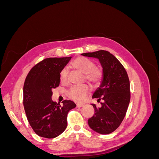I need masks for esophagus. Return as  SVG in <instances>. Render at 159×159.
I'll return each instance as SVG.
<instances>
[{"label": "esophagus", "instance_id": "obj_1", "mask_svg": "<svg viewBox=\"0 0 159 159\" xmlns=\"http://www.w3.org/2000/svg\"><path fill=\"white\" fill-rule=\"evenodd\" d=\"M76 106H77V107H84V104H80V103H78L76 105Z\"/></svg>", "mask_w": 159, "mask_h": 159}]
</instances>
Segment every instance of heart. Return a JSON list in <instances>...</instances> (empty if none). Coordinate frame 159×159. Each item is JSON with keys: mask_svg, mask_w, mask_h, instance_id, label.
Listing matches in <instances>:
<instances>
[{"mask_svg": "<svg viewBox=\"0 0 159 159\" xmlns=\"http://www.w3.org/2000/svg\"><path fill=\"white\" fill-rule=\"evenodd\" d=\"M71 66L75 70L85 74V80L91 84H98L102 79V71L95 68V63L91 60L83 57H80L72 62ZM68 70L67 68H64L60 72V79L61 82L66 83L68 80ZM89 92V88L87 85L73 86L68 91V95L70 99L76 102H82L85 99Z\"/></svg>", "mask_w": 159, "mask_h": 159, "instance_id": "heart-1", "label": "heart"}]
</instances>
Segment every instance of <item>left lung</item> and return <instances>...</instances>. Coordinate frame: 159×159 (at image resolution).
Segmentation results:
<instances>
[{"label": "left lung", "mask_w": 159, "mask_h": 159, "mask_svg": "<svg viewBox=\"0 0 159 159\" xmlns=\"http://www.w3.org/2000/svg\"><path fill=\"white\" fill-rule=\"evenodd\" d=\"M85 57L99 60L102 67L103 77L99 87L92 98L98 99L102 106L91 104L95 114L88 119V125L94 131L102 134L113 132L125 116L130 102L129 80L125 69L112 54L105 50L84 53Z\"/></svg>", "instance_id": "obj_1"}]
</instances>
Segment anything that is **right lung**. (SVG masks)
<instances>
[{"mask_svg": "<svg viewBox=\"0 0 159 159\" xmlns=\"http://www.w3.org/2000/svg\"><path fill=\"white\" fill-rule=\"evenodd\" d=\"M71 57H48L30 70L23 89V103L28 121L40 137L52 139L67 127V115L75 107L74 102L64 100L62 105L52 99V89L58 87L62 69Z\"/></svg>", "mask_w": 159, "mask_h": 159, "instance_id": "right-lung-1", "label": "right lung"}]
</instances>
